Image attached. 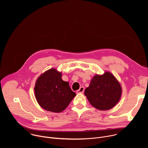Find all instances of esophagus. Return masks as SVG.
Listing matches in <instances>:
<instances>
[{
	"mask_svg": "<svg viewBox=\"0 0 148 148\" xmlns=\"http://www.w3.org/2000/svg\"><path fill=\"white\" fill-rule=\"evenodd\" d=\"M84 91V87H80V88H79L78 90L77 91V94L82 93Z\"/></svg>",
	"mask_w": 148,
	"mask_h": 148,
	"instance_id": "esophagus-1",
	"label": "esophagus"
}]
</instances>
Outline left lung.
I'll use <instances>...</instances> for the list:
<instances>
[{"label": "left lung", "mask_w": 148, "mask_h": 148, "mask_svg": "<svg viewBox=\"0 0 148 148\" xmlns=\"http://www.w3.org/2000/svg\"><path fill=\"white\" fill-rule=\"evenodd\" d=\"M122 87L115 77L110 72L96 74L92 78L84 94L92 107L101 111L115 106L122 95Z\"/></svg>", "instance_id": "8db88e82"}]
</instances>
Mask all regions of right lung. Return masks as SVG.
Returning <instances> with one entry per match:
<instances>
[{"label":"right lung","instance_id":"right-lung-1","mask_svg":"<svg viewBox=\"0 0 148 148\" xmlns=\"http://www.w3.org/2000/svg\"><path fill=\"white\" fill-rule=\"evenodd\" d=\"M61 77L62 73L53 68L41 74L36 81L35 97L40 106L45 110L61 112L76 95L69 82L63 81Z\"/></svg>","mask_w":148,"mask_h":148}]
</instances>
